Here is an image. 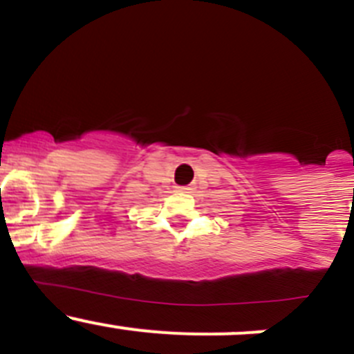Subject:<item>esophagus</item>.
I'll list each match as a JSON object with an SVG mask.
<instances>
[{"instance_id":"34e87169","label":"esophagus","mask_w":354,"mask_h":354,"mask_svg":"<svg viewBox=\"0 0 354 354\" xmlns=\"http://www.w3.org/2000/svg\"><path fill=\"white\" fill-rule=\"evenodd\" d=\"M178 190H180V192H183V194H187V192H190L192 188H190V187H181V188H178Z\"/></svg>"}]
</instances>
